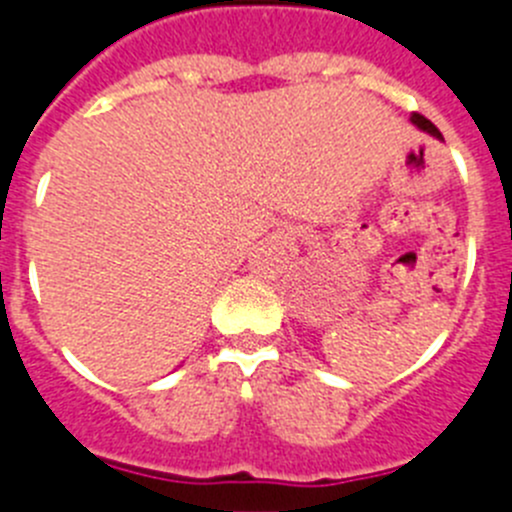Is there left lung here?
Wrapping results in <instances>:
<instances>
[{
  "label": "left lung",
  "instance_id": "1",
  "mask_svg": "<svg viewBox=\"0 0 512 512\" xmlns=\"http://www.w3.org/2000/svg\"><path fill=\"white\" fill-rule=\"evenodd\" d=\"M412 123H414V126H417V128H422V131H427L429 136H434V138H439V141H442V133L437 131V126H434V123H429L424 116H419V113H414Z\"/></svg>",
  "mask_w": 512,
  "mask_h": 512
}]
</instances>
